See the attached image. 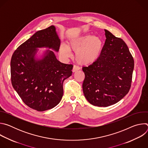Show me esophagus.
Here are the masks:
<instances>
[{"mask_svg": "<svg viewBox=\"0 0 148 148\" xmlns=\"http://www.w3.org/2000/svg\"><path fill=\"white\" fill-rule=\"evenodd\" d=\"M79 69V68L78 66H73V70H72V71H73V73H74V72L77 71Z\"/></svg>", "mask_w": 148, "mask_h": 148, "instance_id": "esophagus-1", "label": "esophagus"}]
</instances>
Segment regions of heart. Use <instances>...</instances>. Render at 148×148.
<instances>
[{
  "label": "heart",
  "instance_id": "b5f03b06",
  "mask_svg": "<svg viewBox=\"0 0 148 148\" xmlns=\"http://www.w3.org/2000/svg\"><path fill=\"white\" fill-rule=\"evenodd\" d=\"M103 46L102 38L91 34L81 35L71 39L69 47L65 44L60 47L61 54L66 58L71 56L70 50L75 53V60L81 65H90L94 63L99 57Z\"/></svg>",
  "mask_w": 148,
  "mask_h": 148
}]
</instances>
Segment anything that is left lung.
<instances>
[{
	"mask_svg": "<svg viewBox=\"0 0 148 148\" xmlns=\"http://www.w3.org/2000/svg\"><path fill=\"white\" fill-rule=\"evenodd\" d=\"M98 58L84 67L83 92L94 106L107 107L122 99L130 91L134 68V58L124 41L107 30Z\"/></svg>",
	"mask_w": 148,
	"mask_h": 148,
	"instance_id": "1",
	"label": "left lung"
}]
</instances>
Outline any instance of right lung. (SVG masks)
Returning a JSON list of instances; mask_svg holds the SVG:
<instances>
[{
	"label": "right lung",
	"instance_id": "add662e5",
	"mask_svg": "<svg viewBox=\"0 0 148 148\" xmlns=\"http://www.w3.org/2000/svg\"><path fill=\"white\" fill-rule=\"evenodd\" d=\"M60 40L56 27L39 30L14 52L10 61L12 86L24 103L38 111L57 105L63 95L64 81L72 75V64L59 61ZM47 48L40 58L38 48Z\"/></svg>",
	"mask_w": 148,
	"mask_h": 148
}]
</instances>
